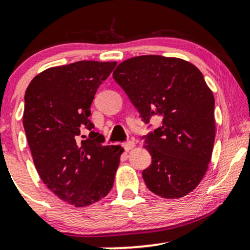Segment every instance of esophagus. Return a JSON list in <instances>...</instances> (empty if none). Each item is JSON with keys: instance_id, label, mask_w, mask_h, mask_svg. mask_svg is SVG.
<instances>
[{"instance_id": "esophagus-1", "label": "esophagus", "mask_w": 250, "mask_h": 250, "mask_svg": "<svg viewBox=\"0 0 250 250\" xmlns=\"http://www.w3.org/2000/svg\"><path fill=\"white\" fill-rule=\"evenodd\" d=\"M134 146H135V143H134V141H127V142H125L122 145V147L125 148V150H130V149H133L134 148Z\"/></svg>"}]
</instances>
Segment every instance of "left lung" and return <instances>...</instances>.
Listing matches in <instances>:
<instances>
[{
    "instance_id": "8db88e82",
    "label": "left lung",
    "mask_w": 250,
    "mask_h": 250,
    "mask_svg": "<svg viewBox=\"0 0 250 250\" xmlns=\"http://www.w3.org/2000/svg\"><path fill=\"white\" fill-rule=\"evenodd\" d=\"M113 77L148 125L159 128L142 140L151 165L142 171L150 191L179 199L193 191L207 171L215 140V101L202 73L175 57L145 55L120 63Z\"/></svg>"
}]
</instances>
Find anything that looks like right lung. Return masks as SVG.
I'll return each instance as SVG.
<instances>
[{
  "label": "right lung",
  "instance_id": "obj_1",
  "mask_svg": "<svg viewBox=\"0 0 250 250\" xmlns=\"http://www.w3.org/2000/svg\"><path fill=\"white\" fill-rule=\"evenodd\" d=\"M115 67L116 62L79 61L49 68L25 90L23 127L37 173L75 207L93 205L113 188L123 149L103 146L89 116L97 89Z\"/></svg>",
  "mask_w": 250,
  "mask_h": 250
}]
</instances>
